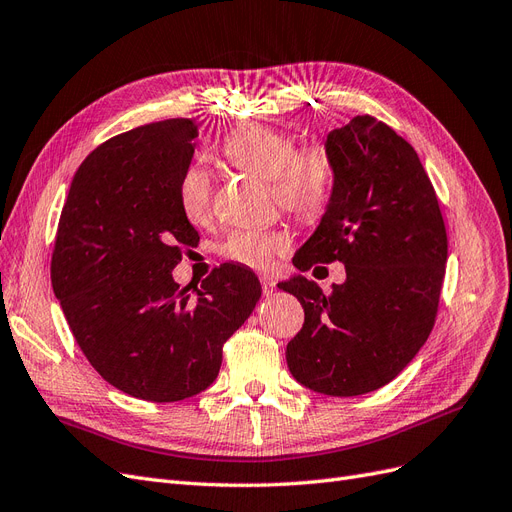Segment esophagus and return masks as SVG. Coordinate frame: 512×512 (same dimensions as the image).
<instances>
[{
  "instance_id": "1",
  "label": "esophagus",
  "mask_w": 512,
  "mask_h": 512,
  "mask_svg": "<svg viewBox=\"0 0 512 512\" xmlns=\"http://www.w3.org/2000/svg\"><path fill=\"white\" fill-rule=\"evenodd\" d=\"M276 289V280L274 278H270V276H261V291H263V295H272V291Z\"/></svg>"
}]
</instances>
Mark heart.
<instances>
[{"instance_id":"b5f03b06","label":"heart","mask_w":512,"mask_h":512,"mask_svg":"<svg viewBox=\"0 0 512 512\" xmlns=\"http://www.w3.org/2000/svg\"><path fill=\"white\" fill-rule=\"evenodd\" d=\"M223 157L234 168L270 180L276 204L295 219L312 223L323 217L334 187V168L319 144L295 148V140L266 125H242L223 142ZM212 187L202 168H189L180 185V204L193 223L210 214ZM289 238L272 229H238L221 244V255L255 270L268 268L274 255L285 253Z\"/></svg>"}]
</instances>
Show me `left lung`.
Wrapping results in <instances>:
<instances>
[{
	"instance_id": "1",
	"label": "left lung",
	"mask_w": 512,
	"mask_h": 512,
	"mask_svg": "<svg viewBox=\"0 0 512 512\" xmlns=\"http://www.w3.org/2000/svg\"><path fill=\"white\" fill-rule=\"evenodd\" d=\"M334 187L293 266L344 263L325 293L295 274L278 287L304 308L287 366L304 387L353 398L393 381L430 336L447 263V229L419 155L368 114L327 134Z\"/></svg>"
}]
</instances>
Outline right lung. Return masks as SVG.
<instances>
[{
  "instance_id": "obj_1",
  "label": "right lung",
  "mask_w": 512,
  "mask_h": 512,
  "mask_svg": "<svg viewBox=\"0 0 512 512\" xmlns=\"http://www.w3.org/2000/svg\"><path fill=\"white\" fill-rule=\"evenodd\" d=\"M195 138L191 119H168L97 146L74 174L53 251V291L82 353L148 402L208 389L225 340L261 298L240 263H223L195 295L172 276L200 240L180 204Z\"/></svg>"
}]
</instances>
